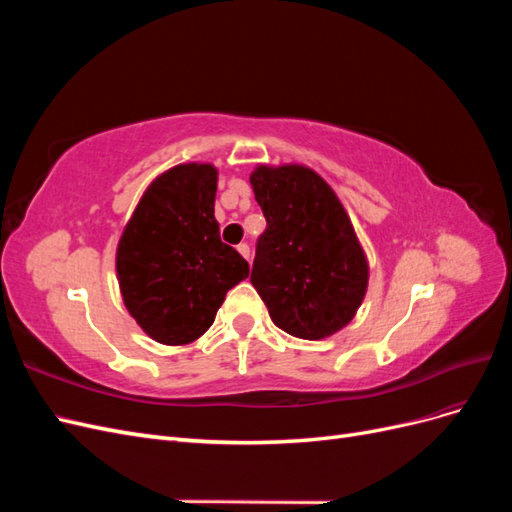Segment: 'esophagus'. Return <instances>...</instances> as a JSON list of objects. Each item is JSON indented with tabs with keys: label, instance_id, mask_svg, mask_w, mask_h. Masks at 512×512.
Returning a JSON list of instances; mask_svg holds the SVG:
<instances>
[{
	"label": "esophagus",
	"instance_id": "obj_1",
	"mask_svg": "<svg viewBox=\"0 0 512 512\" xmlns=\"http://www.w3.org/2000/svg\"><path fill=\"white\" fill-rule=\"evenodd\" d=\"M237 250H239V254H241L245 260H250V256H252L250 245H247V243H239V245H237Z\"/></svg>",
	"mask_w": 512,
	"mask_h": 512
}]
</instances>
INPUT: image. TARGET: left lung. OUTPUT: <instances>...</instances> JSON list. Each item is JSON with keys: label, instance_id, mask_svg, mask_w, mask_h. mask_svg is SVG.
<instances>
[{"label": "left lung", "instance_id": "left-lung-1", "mask_svg": "<svg viewBox=\"0 0 512 512\" xmlns=\"http://www.w3.org/2000/svg\"><path fill=\"white\" fill-rule=\"evenodd\" d=\"M252 190L267 220L252 284L275 327L322 339L354 318L367 290V260L327 181L305 166H258Z\"/></svg>", "mask_w": 512, "mask_h": 512}]
</instances>
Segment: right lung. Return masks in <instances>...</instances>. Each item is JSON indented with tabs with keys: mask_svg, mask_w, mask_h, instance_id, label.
Returning <instances> with one entry per match:
<instances>
[{
	"mask_svg": "<svg viewBox=\"0 0 512 512\" xmlns=\"http://www.w3.org/2000/svg\"><path fill=\"white\" fill-rule=\"evenodd\" d=\"M218 170L181 164L149 185L117 247L119 286L132 318L166 346L190 344L215 320L226 292L250 275L220 239Z\"/></svg>",
	"mask_w": 512,
	"mask_h": 512,
	"instance_id": "1",
	"label": "right lung"
}]
</instances>
